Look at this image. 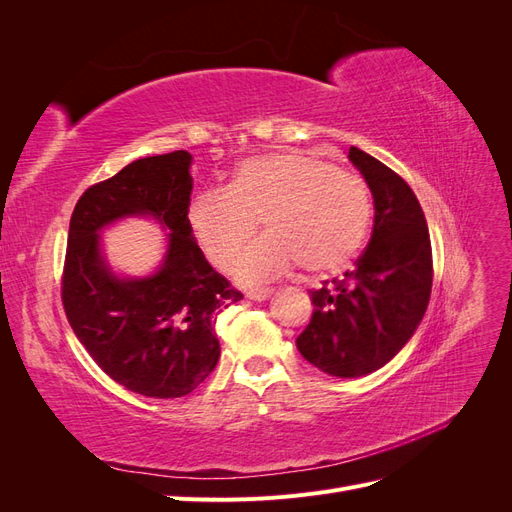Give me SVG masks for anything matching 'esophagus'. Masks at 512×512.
Wrapping results in <instances>:
<instances>
[{
    "instance_id": "esophagus-1",
    "label": "esophagus",
    "mask_w": 512,
    "mask_h": 512,
    "mask_svg": "<svg viewBox=\"0 0 512 512\" xmlns=\"http://www.w3.org/2000/svg\"><path fill=\"white\" fill-rule=\"evenodd\" d=\"M271 294H273L271 288H256V290L247 292V297H250L252 301H265V299L271 297Z\"/></svg>"
}]
</instances>
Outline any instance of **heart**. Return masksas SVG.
<instances>
[{
	"instance_id": "obj_1",
	"label": "heart",
	"mask_w": 512,
	"mask_h": 512,
	"mask_svg": "<svg viewBox=\"0 0 512 512\" xmlns=\"http://www.w3.org/2000/svg\"><path fill=\"white\" fill-rule=\"evenodd\" d=\"M367 183L303 151H275L243 160L224 192H200L188 207L194 241L215 269L237 260L243 282H265L294 267L309 275L344 269L361 250L371 222Z\"/></svg>"
}]
</instances>
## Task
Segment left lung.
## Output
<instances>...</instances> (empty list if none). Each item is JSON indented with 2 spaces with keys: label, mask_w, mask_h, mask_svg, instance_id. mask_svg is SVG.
Segmentation results:
<instances>
[{
  "label": "left lung",
  "mask_w": 512,
  "mask_h": 512,
  "mask_svg": "<svg viewBox=\"0 0 512 512\" xmlns=\"http://www.w3.org/2000/svg\"><path fill=\"white\" fill-rule=\"evenodd\" d=\"M348 158L374 196V232L342 280L309 290L314 314L297 337L303 359L337 378L389 363L421 324L433 282L425 213L410 185L361 149Z\"/></svg>",
  "instance_id": "1"
}]
</instances>
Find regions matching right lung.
<instances>
[{"instance_id": "right-lung-1", "label": "right lung", "mask_w": 512, "mask_h": 512, "mask_svg": "<svg viewBox=\"0 0 512 512\" xmlns=\"http://www.w3.org/2000/svg\"><path fill=\"white\" fill-rule=\"evenodd\" d=\"M192 156L136 160L91 185L76 203L61 301L74 335L108 378L145 397L192 393L220 359L213 316L243 299L213 271L188 226ZM126 214H151L171 230L158 274L119 281L99 254L97 232Z\"/></svg>"}]
</instances>
